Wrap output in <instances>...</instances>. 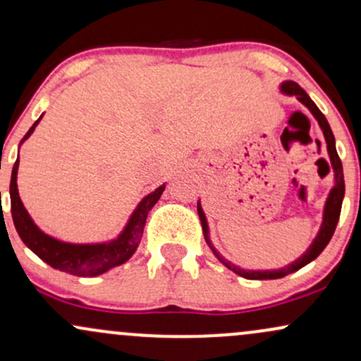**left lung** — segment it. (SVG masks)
Instances as JSON below:
<instances>
[{"label":"left lung","instance_id":"obj_1","mask_svg":"<svg viewBox=\"0 0 361 361\" xmlns=\"http://www.w3.org/2000/svg\"><path fill=\"white\" fill-rule=\"evenodd\" d=\"M280 91L283 94H288V97H295L302 105H305L309 109L310 114L314 115V118L317 120L319 127H321L322 134H324V140H326V149H327V156H329L331 161V168L334 171V186L331 188L329 195H327V200L324 205V214H322V224H321V229L314 239L312 244L307 247V251L297 258L295 261L287 264V267L279 268V270H244V268L238 267V264H233L231 261H227L224 256L214 247L212 241H210V231H209V224H207V217L204 214V209H202L200 200L197 204V210H198V217H200L202 222V229H204V235H205V241L209 244V247L212 250V252L217 256V259L221 263L226 264L229 270H233L234 273H238L239 276H244V279H250V280H275V279H281V276H287L290 273L300 270L302 267L309 264L310 261H314L324 251V247L327 246V243L331 241L333 238L334 231H336L338 221H339V214H341V204H343V198H345V176H343V164L341 159H339L338 151H336V140H334L333 130H331L329 123L322 111L317 109V105L310 100V97L305 93L304 90L300 88L297 82L293 81H283L280 85Z\"/></svg>","mask_w":361,"mask_h":361}]
</instances>
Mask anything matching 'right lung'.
I'll return each mask as SVG.
<instances>
[{
    "label": "right lung",
    "mask_w": 361,
    "mask_h": 361,
    "mask_svg": "<svg viewBox=\"0 0 361 361\" xmlns=\"http://www.w3.org/2000/svg\"><path fill=\"white\" fill-rule=\"evenodd\" d=\"M42 117L44 115H40V118ZM40 118L25 134L22 142L30 137L32 132L35 130L37 123L40 122ZM18 164L20 159L16 157L10 181L11 217H13L16 233L22 238L25 246L34 251L40 259L51 264L56 270L71 273V275L76 276H98L102 273L111 270V268L118 267V264L126 263L137 250L149 210L156 205V202L159 200V197L164 192V186H157L154 192L146 195L139 202V205L135 207V210L128 217L126 227L117 235V239L93 244L64 243L61 239L45 234L42 229H39V226H37L34 219L30 217V214L23 207L22 198L18 195V185H16Z\"/></svg>",
    "instance_id": "add662e5"
}]
</instances>
